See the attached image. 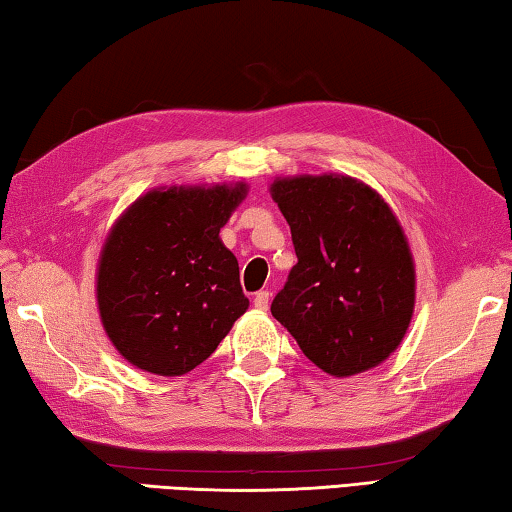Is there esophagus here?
I'll return each mask as SVG.
<instances>
[{"instance_id": "34e87169", "label": "esophagus", "mask_w": 512, "mask_h": 512, "mask_svg": "<svg viewBox=\"0 0 512 512\" xmlns=\"http://www.w3.org/2000/svg\"><path fill=\"white\" fill-rule=\"evenodd\" d=\"M270 297H272V292H270V290H261V292H256V297H254V306L258 308V311H267V306H270Z\"/></svg>"}]
</instances>
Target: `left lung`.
I'll return each instance as SVG.
<instances>
[{"instance_id": "left-lung-1", "label": "left lung", "mask_w": 512, "mask_h": 512, "mask_svg": "<svg viewBox=\"0 0 512 512\" xmlns=\"http://www.w3.org/2000/svg\"><path fill=\"white\" fill-rule=\"evenodd\" d=\"M297 265L272 315L331 376L370 370L399 347L413 317L415 267L388 204L351 177L272 183Z\"/></svg>"}]
</instances>
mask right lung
Instances as JSON below:
<instances>
[{"mask_svg": "<svg viewBox=\"0 0 512 512\" xmlns=\"http://www.w3.org/2000/svg\"><path fill=\"white\" fill-rule=\"evenodd\" d=\"M245 183L152 190L113 226L97 272V304L115 349L161 376L195 370L247 311L238 261L220 229Z\"/></svg>", "mask_w": 512, "mask_h": 512, "instance_id": "right-lung-1", "label": "right lung"}]
</instances>
